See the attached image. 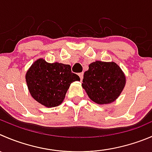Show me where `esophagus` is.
Masks as SVG:
<instances>
[{"mask_svg":"<svg viewBox=\"0 0 152 152\" xmlns=\"http://www.w3.org/2000/svg\"><path fill=\"white\" fill-rule=\"evenodd\" d=\"M79 77H80V79H81V81H82V79H83L84 73H79Z\"/></svg>","mask_w":152,"mask_h":152,"instance_id":"obj_1","label":"esophagus"}]
</instances>
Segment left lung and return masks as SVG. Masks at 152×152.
Here are the masks:
<instances>
[{"label": "left lung", "instance_id": "left-lung-1", "mask_svg": "<svg viewBox=\"0 0 152 152\" xmlns=\"http://www.w3.org/2000/svg\"><path fill=\"white\" fill-rule=\"evenodd\" d=\"M82 88L97 104L111 103L117 99L126 85V76L114 62L96 61L84 73Z\"/></svg>", "mask_w": 152, "mask_h": 152}]
</instances>
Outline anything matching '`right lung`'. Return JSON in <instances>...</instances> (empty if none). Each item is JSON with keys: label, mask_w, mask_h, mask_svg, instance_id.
Masks as SVG:
<instances>
[{"label": "right lung", "mask_w": 152, "mask_h": 152, "mask_svg": "<svg viewBox=\"0 0 152 152\" xmlns=\"http://www.w3.org/2000/svg\"><path fill=\"white\" fill-rule=\"evenodd\" d=\"M26 81L32 96L43 105L52 107L62 102L70 84L80 81V78L72 73L69 64H50L40 58L26 72Z\"/></svg>", "instance_id": "1"}]
</instances>
